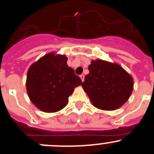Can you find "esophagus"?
I'll list each match as a JSON object with an SVG mask.
<instances>
[{
  "instance_id": "esophagus-1",
  "label": "esophagus",
  "mask_w": 154,
  "mask_h": 154,
  "mask_svg": "<svg viewBox=\"0 0 154 154\" xmlns=\"http://www.w3.org/2000/svg\"><path fill=\"white\" fill-rule=\"evenodd\" d=\"M80 78H81L82 81L83 82V80H84V75H83V74H81V75H80Z\"/></svg>"
}]
</instances>
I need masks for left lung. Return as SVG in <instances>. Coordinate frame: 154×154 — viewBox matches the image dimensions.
Listing matches in <instances>:
<instances>
[{
  "label": "left lung",
  "mask_w": 154,
  "mask_h": 154,
  "mask_svg": "<svg viewBox=\"0 0 154 154\" xmlns=\"http://www.w3.org/2000/svg\"><path fill=\"white\" fill-rule=\"evenodd\" d=\"M88 69L82 86L95 107L113 110L129 99L133 79L120 65L97 59L92 61Z\"/></svg>",
  "instance_id": "left-lung-1"
}]
</instances>
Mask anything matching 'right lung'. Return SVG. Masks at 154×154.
<instances>
[{
  "label": "right lung",
  "instance_id": "right-lung-1",
  "mask_svg": "<svg viewBox=\"0 0 154 154\" xmlns=\"http://www.w3.org/2000/svg\"><path fill=\"white\" fill-rule=\"evenodd\" d=\"M65 56L49 53L29 68L26 89L31 102L47 113L66 106L74 89L82 83L74 70L67 65Z\"/></svg>",
  "mask_w": 154,
  "mask_h": 154
}]
</instances>
